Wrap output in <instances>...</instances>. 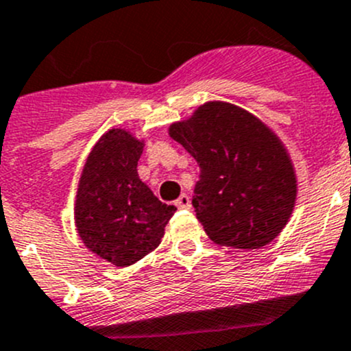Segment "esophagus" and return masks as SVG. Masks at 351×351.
I'll use <instances>...</instances> for the list:
<instances>
[{"mask_svg":"<svg viewBox=\"0 0 351 351\" xmlns=\"http://www.w3.org/2000/svg\"><path fill=\"white\" fill-rule=\"evenodd\" d=\"M176 206H178L179 210H188L189 206H191V199H189L188 195H181L178 198V202H176Z\"/></svg>","mask_w":351,"mask_h":351,"instance_id":"1","label":"esophagus"}]
</instances>
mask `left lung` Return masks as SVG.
<instances>
[{"instance_id":"8db88e82","label":"left lung","mask_w":351,"mask_h":351,"mask_svg":"<svg viewBox=\"0 0 351 351\" xmlns=\"http://www.w3.org/2000/svg\"><path fill=\"white\" fill-rule=\"evenodd\" d=\"M169 134L198 162L193 206L213 243L256 250L279 236L295 206L296 176L281 139L262 120L208 101L172 123Z\"/></svg>"}]
</instances>
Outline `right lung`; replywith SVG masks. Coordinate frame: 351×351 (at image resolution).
Returning a JSON list of instances; mask_svg holds the SVG:
<instances>
[{
	"label": "right lung",
	"instance_id": "1",
	"mask_svg": "<svg viewBox=\"0 0 351 351\" xmlns=\"http://www.w3.org/2000/svg\"><path fill=\"white\" fill-rule=\"evenodd\" d=\"M145 143L110 129L89 153L75 198V226L93 253L117 267L141 260L160 245L173 205L160 202L139 179Z\"/></svg>",
	"mask_w": 351,
	"mask_h": 351
}]
</instances>
